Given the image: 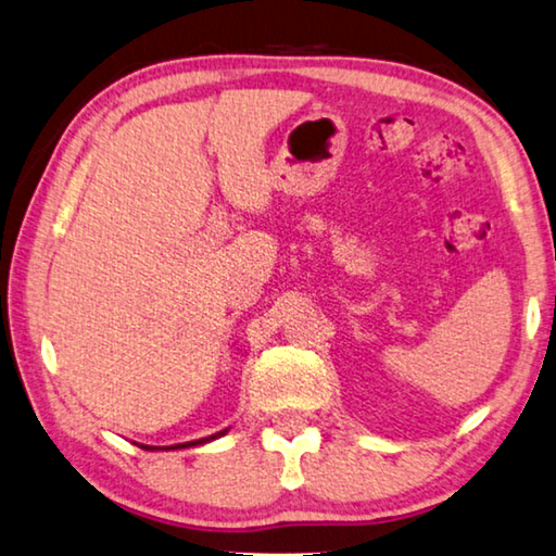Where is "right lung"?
Returning <instances> with one entry per match:
<instances>
[{"label": "right lung", "mask_w": 556, "mask_h": 556, "mask_svg": "<svg viewBox=\"0 0 556 556\" xmlns=\"http://www.w3.org/2000/svg\"><path fill=\"white\" fill-rule=\"evenodd\" d=\"M225 433H227V428H225V430H219V433H215V435H207V438H200V440H190V443H178V445H170V447H155V445H140V447H143V451H180V447L205 445V443H210V440L223 438Z\"/></svg>", "instance_id": "1"}]
</instances>
